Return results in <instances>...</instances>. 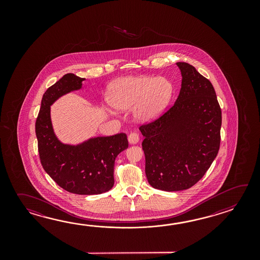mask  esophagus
<instances>
[{
  "instance_id": "34e87169",
  "label": "esophagus",
  "mask_w": 260,
  "mask_h": 260,
  "mask_svg": "<svg viewBox=\"0 0 260 260\" xmlns=\"http://www.w3.org/2000/svg\"><path fill=\"white\" fill-rule=\"evenodd\" d=\"M139 140V137H138V134L137 132H132L129 134L128 136V141L130 144H137Z\"/></svg>"
}]
</instances>
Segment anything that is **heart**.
<instances>
[{"mask_svg":"<svg viewBox=\"0 0 260 260\" xmlns=\"http://www.w3.org/2000/svg\"><path fill=\"white\" fill-rule=\"evenodd\" d=\"M172 93V83L166 78L126 77L111 84L107 100L117 111L131 110L138 106V116L149 120L164 111Z\"/></svg>","mask_w":260,"mask_h":260,"instance_id":"b5f03b06","label":"heart"}]
</instances>
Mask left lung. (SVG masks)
<instances>
[{
    "mask_svg": "<svg viewBox=\"0 0 260 260\" xmlns=\"http://www.w3.org/2000/svg\"><path fill=\"white\" fill-rule=\"evenodd\" d=\"M182 83L176 102L140 125L149 185L166 191L188 189L205 176L220 147L222 115L216 91L193 66L177 62Z\"/></svg>",
    "mask_w": 260,
    "mask_h": 260,
    "instance_id": "obj_1",
    "label": "left lung"
}]
</instances>
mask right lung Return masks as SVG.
<instances>
[{
    "mask_svg": "<svg viewBox=\"0 0 260 260\" xmlns=\"http://www.w3.org/2000/svg\"><path fill=\"white\" fill-rule=\"evenodd\" d=\"M84 80L68 73L45 91L35 132L44 171L69 192L94 195L113 187L115 158L128 148V140L124 133L92 138L79 146L64 145L57 140L50 119V106L61 95L81 88Z\"/></svg>",
    "mask_w": 260,
    "mask_h": 260,
    "instance_id": "obj_1",
    "label": "right lung"
}]
</instances>
